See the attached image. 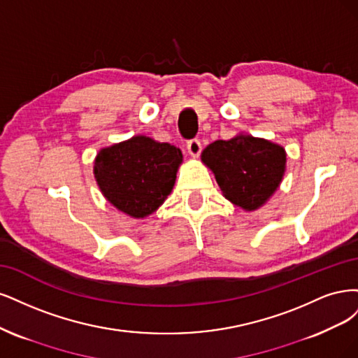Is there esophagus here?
I'll use <instances>...</instances> for the list:
<instances>
[{
	"instance_id": "esophagus-1",
	"label": "esophagus",
	"mask_w": 358,
	"mask_h": 358,
	"mask_svg": "<svg viewBox=\"0 0 358 358\" xmlns=\"http://www.w3.org/2000/svg\"><path fill=\"white\" fill-rule=\"evenodd\" d=\"M187 152L193 157H198L201 155L202 144H201V141L198 140V138H193V140L187 141Z\"/></svg>"
}]
</instances>
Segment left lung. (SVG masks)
<instances>
[{"mask_svg": "<svg viewBox=\"0 0 358 358\" xmlns=\"http://www.w3.org/2000/svg\"><path fill=\"white\" fill-rule=\"evenodd\" d=\"M226 199L247 211L257 210L278 189L285 171V152L278 144L238 135L218 140L202 152Z\"/></svg>", "mask_w": 358, "mask_h": 358, "instance_id": "obj_1", "label": "left lung"}]
</instances>
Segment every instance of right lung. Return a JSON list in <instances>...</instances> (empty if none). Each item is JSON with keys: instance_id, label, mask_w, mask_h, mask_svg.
<instances>
[{"instance_id": "right-lung-1", "label": "right lung", "mask_w": 358, "mask_h": 358, "mask_svg": "<svg viewBox=\"0 0 358 358\" xmlns=\"http://www.w3.org/2000/svg\"><path fill=\"white\" fill-rule=\"evenodd\" d=\"M180 148L147 136L102 148L95 178L103 196L122 213L143 218L156 211L174 187Z\"/></svg>"}]
</instances>
